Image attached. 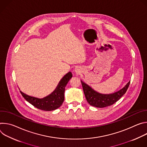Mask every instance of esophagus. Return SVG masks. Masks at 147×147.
<instances>
[{
    "instance_id": "esophagus-1",
    "label": "esophagus",
    "mask_w": 147,
    "mask_h": 147,
    "mask_svg": "<svg viewBox=\"0 0 147 147\" xmlns=\"http://www.w3.org/2000/svg\"><path fill=\"white\" fill-rule=\"evenodd\" d=\"M75 71H76V72H78V69H75Z\"/></svg>"
}]
</instances>
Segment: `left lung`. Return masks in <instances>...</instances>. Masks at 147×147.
<instances>
[{"instance_id": "left-lung-1", "label": "left lung", "mask_w": 147, "mask_h": 147, "mask_svg": "<svg viewBox=\"0 0 147 147\" xmlns=\"http://www.w3.org/2000/svg\"><path fill=\"white\" fill-rule=\"evenodd\" d=\"M81 82L87 102L90 105L100 108L111 106L116 102L127 91L130 83V81L123 88L115 93L106 95L96 92L86 83Z\"/></svg>"}]
</instances>
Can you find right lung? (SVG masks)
Masks as SVG:
<instances>
[{"mask_svg": "<svg viewBox=\"0 0 147 147\" xmlns=\"http://www.w3.org/2000/svg\"><path fill=\"white\" fill-rule=\"evenodd\" d=\"M72 76L71 72L68 73L60 80L56 90L51 95L42 99L30 96L20 91L24 99L35 108L45 111H53L59 108L63 102L65 87Z\"/></svg>", "mask_w": 147, "mask_h": 147, "instance_id": "add662e5", "label": "right lung"}]
</instances>
